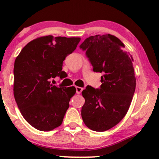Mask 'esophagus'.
<instances>
[{"mask_svg":"<svg viewBox=\"0 0 159 159\" xmlns=\"http://www.w3.org/2000/svg\"><path fill=\"white\" fill-rule=\"evenodd\" d=\"M76 94H80V93L82 92V91L83 90V89L81 87H76Z\"/></svg>","mask_w":159,"mask_h":159,"instance_id":"34e87169","label":"esophagus"}]
</instances>
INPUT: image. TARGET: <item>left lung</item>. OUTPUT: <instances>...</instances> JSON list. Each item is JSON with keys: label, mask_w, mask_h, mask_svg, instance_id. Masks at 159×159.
Returning a JSON list of instances; mask_svg holds the SVG:
<instances>
[{"label": "left lung", "mask_w": 159, "mask_h": 159, "mask_svg": "<svg viewBox=\"0 0 159 159\" xmlns=\"http://www.w3.org/2000/svg\"><path fill=\"white\" fill-rule=\"evenodd\" d=\"M124 47L111 34L90 36L80 46L86 51L93 70L102 74L100 89L88 85L82 91V118L91 130L104 132L116 126L131 104L136 86L134 60Z\"/></svg>", "instance_id": "1"}]
</instances>
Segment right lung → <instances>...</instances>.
Instances as JSON below:
<instances>
[{
    "label": "right lung",
    "instance_id": "add662e5",
    "mask_svg": "<svg viewBox=\"0 0 159 159\" xmlns=\"http://www.w3.org/2000/svg\"><path fill=\"white\" fill-rule=\"evenodd\" d=\"M80 42L75 37L42 36L28 43L16 57L15 100L24 118L36 129L51 131L62 123L76 89L57 87L51 80L66 77L63 61Z\"/></svg>",
    "mask_w": 159,
    "mask_h": 159
}]
</instances>
